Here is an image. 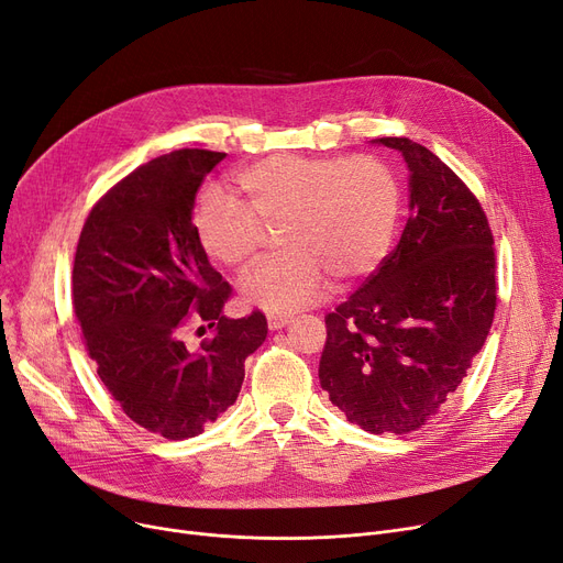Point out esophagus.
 Wrapping results in <instances>:
<instances>
[{
  "label": "esophagus",
  "instance_id": "1",
  "mask_svg": "<svg viewBox=\"0 0 563 563\" xmlns=\"http://www.w3.org/2000/svg\"><path fill=\"white\" fill-rule=\"evenodd\" d=\"M266 322H268V329L276 331V329H283L285 324L291 322V314H287V312H268L266 314Z\"/></svg>",
  "mask_w": 563,
  "mask_h": 563
}]
</instances>
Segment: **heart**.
Returning <instances> with one entry per match:
<instances>
[{
    "mask_svg": "<svg viewBox=\"0 0 563 563\" xmlns=\"http://www.w3.org/2000/svg\"><path fill=\"white\" fill-rule=\"evenodd\" d=\"M246 205L205 190L190 223L209 260L249 266L280 228L285 251L260 264L241 285L246 301L297 310L320 301L331 280L347 287L377 272L394 241L400 186L382 158L274 154L232 177Z\"/></svg>",
    "mask_w": 563,
    "mask_h": 563,
    "instance_id": "obj_1",
    "label": "heart"
}]
</instances>
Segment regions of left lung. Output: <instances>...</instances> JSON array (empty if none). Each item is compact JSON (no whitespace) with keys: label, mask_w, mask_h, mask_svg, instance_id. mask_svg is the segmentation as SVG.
Instances as JSON below:
<instances>
[{"label":"left lung","mask_w":563,"mask_h":563,"mask_svg":"<svg viewBox=\"0 0 563 563\" xmlns=\"http://www.w3.org/2000/svg\"><path fill=\"white\" fill-rule=\"evenodd\" d=\"M409 167L398 246L324 317L320 384L373 434L423 428L467 377L497 308L495 239L453 169L409 137L375 140Z\"/></svg>","instance_id":"left-lung-1"}]
</instances>
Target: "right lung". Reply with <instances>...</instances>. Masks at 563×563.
Segmentation results:
<instances>
[{"label":"right lung","instance_id":"add662e5","mask_svg":"<svg viewBox=\"0 0 563 563\" xmlns=\"http://www.w3.org/2000/svg\"><path fill=\"white\" fill-rule=\"evenodd\" d=\"M223 152L177 150L135 167L87 216L73 262V308L96 373L126 417L188 439L234 405L266 317L223 314L232 287L192 232V207ZM192 321L214 331L198 346ZM198 331H205L200 327Z\"/></svg>","mask_w":563,"mask_h":563}]
</instances>
